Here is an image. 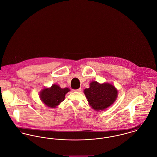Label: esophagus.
<instances>
[{
  "mask_svg": "<svg viewBox=\"0 0 157 157\" xmlns=\"http://www.w3.org/2000/svg\"><path fill=\"white\" fill-rule=\"evenodd\" d=\"M81 88H79V89H77V90H74L73 91H74V92H80L81 91Z\"/></svg>",
  "mask_w": 157,
  "mask_h": 157,
  "instance_id": "1",
  "label": "esophagus"
}]
</instances>
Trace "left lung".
Here are the masks:
<instances>
[{
  "instance_id": "left-lung-1",
  "label": "left lung",
  "mask_w": 157,
  "mask_h": 157,
  "mask_svg": "<svg viewBox=\"0 0 157 157\" xmlns=\"http://www.w3.org/2000/svg\"><path fill=\"white\" fill-rule=\"evenodd\" d=\"M83 92L94 110H103L112 105L117 97V90L111 83H100L92 81L90 88L84 90Z\"/></svg>"
}]
</instances>
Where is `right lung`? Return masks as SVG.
I'll list each match as a JSON object with an SVG mask.
<instances>
[{
  "label": "right lung",
  "instance_id": "1",
  "mask_svg": "<svg viewBox=\"0 0 157 157\" xmlns=\"http://www.w3.org/2000/svg\"><path fill=\"white\" fill-rule=\"evenodd\" d=\"M70 91L69 88H61L54 84L50 88H46L40 92V98L47 107L56 108L65 100V95Z\"/></svg>",
  "mask_w": 157,
  "mask_h": 157
}]
</instances>
